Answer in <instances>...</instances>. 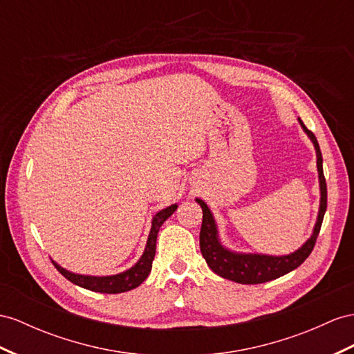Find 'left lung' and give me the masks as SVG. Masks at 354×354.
<instances>
[{
  "label": "left lung",
  "instance_id": "1",
  "mask_svg": "<svg viewBox=\"0 0 354 354\" xmlns=\"http://www.w3.org/2000/svg\"><path fill=\"white\" fill-rule=\"evenodd\" d=\"M299 125L302 127L304 133L308 136L314 145L315 157H317V174H319V188H320V205L317 212V220L311 232V236L308 238L301 247L295 250L290 254L274 256L263 254V252H242L234 251L225 247L220 238L218 224L215 221V216L202 198L196 197V202L201 205L203 212V221L201 229V251L205 257L207 266H209L216 275L221 278L234 281L239 284H261L268 281L277 279L288 272L295 270L301 266L306 257L311 254L315 245V239L319 236V232L323 223V216L328 205V188L323 175V157L322 151L317 142L315 136L306 129L301 118H297Z\"/></svg>",
  "mask_w": 354,
  "mask_h": 354
}]
</instances>
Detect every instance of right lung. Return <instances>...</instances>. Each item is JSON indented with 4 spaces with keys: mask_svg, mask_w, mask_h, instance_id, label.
<instances>
[{
    "mask_svg": "<svg viewBox=\"0 0 354 354\" xmlns=\"http://www.w3.org/2000/svg\"><path fill=\"white\" fill-rule=\"evenodd\" d=\"M178 209V203L170 205L165 209L158 211L156 215L152 216L151 221V230L148 234L147 245H145L143 254L140 259L136 261V263L124 272L115 275H85V274H76V272H71L66 268L58 265L55 260H52L53 266L58 269L61 275H64L70 283H73L79 287L91 290V292L97 293H109V295H116V293H124L130 292V290L139 287L145 279L148 278L151 268H152V260L156 257V243L160 227L162 225L169 216Z\"/></svg>",
    "mask_w": 354,
    "mask_h": 354,
    "instance_id": "1",
    "label": "right lung"
}]
</instances>
